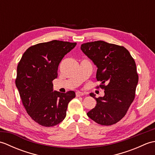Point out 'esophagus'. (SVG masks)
Wrapping results in <instances>:
<instances>
[{
	"label": "esophagus",
	"mask_w": 155,
	"mask_h": 155,
	"mask_svg": "<svg viewBox=\"0 0 155 155\" xmlns=\"http://www.w3.org/2000/svg\"><path fill=\"white\" fill-rule=\"evenodd\" d=\"M84 93H83V92H80V91L76 92V96H77V97L83 96V95H84Z\"/></svg>",
	"instance_id": "obj_1"
}]
</instances>
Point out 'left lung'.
<instances>
[{"label": "left lung", "instance_id": "1", "mask_svg": "<svg viewBox=\"0 0 155 155\" xmlns=\"http://www.w3.org/2000/svg\"><path fill=\"white\" fill-rule=\"evenodd\" d=\"M81 51L97 66L96 78L104 95L98 98L87 116L97 123L108 126L123 118L134 101L139 76L130 52L124 47L103 41L81 45Z\"/></svg>", "mask_w": 155, "mask_h": 155}]
</instances>
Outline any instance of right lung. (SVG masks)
I'll use <instances>...</instances> for the list:
<instances>
[{
	"label": "right lung",
	"mask_w": 155,
	"mask_h": 155,
	"mask_svg": "<svg viewBox=\"0 0 155 155\" xmlns=\"http://www.w3.org/2000/svg\"><path fill=\"white\" fill-rule=\"evenodd\" d=\"M76 45V42L57 40L37 44L24 52L18 62L16 87L27 113L42 126L61 123L68 104L75 97L74 91H54L52 81L58 77L62 59Z\"/></svg>",
	"instance_id": "right-lung-1"
}]
</instances>
